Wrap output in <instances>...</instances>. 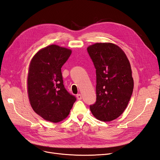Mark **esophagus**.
Instances as JSON below:
<instances>
[{
  "instance_id": "esophagus-1",
  "label": "esophagus",
  "mask_w": 160,
  "mask_h": 160,
  "mask_svg": "<svg viewBox=\"0 0 160 160\" xmlns=\"http://www.w3.org/2000/svg\"><path fill=\"white\" fill-rule=\"evenodd\" d=\"M77 98L79 100H81V99H82V96H81V95L80 94V93H79V94H77Z\"/></svg>"
}]
</instances>
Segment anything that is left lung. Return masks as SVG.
<instances>
[{
    "instance_id": "1",
    "label": "left lung",
    "mask_w": 160,
    "mask_h": 160,
    "mask_svg": "<svg viewBox=\"0 0 160 160\" xmlns=\"http://www.w3.org/2000/svg\"><path fill=\"white\" fill-rule=\"evenodd\" d=\"M88 51L97 78V101L90 110L96 119L111 122L124 112L133 93L130 62L124 51L111 42L95 43Z\"/></svg>"
}]
</instances>
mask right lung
Listing matches in <instances>:
<instances>
[{
	"label": "right lung",
	"instance_id": "right-lung-1",
	"mask_svg": "<svg viewBox=\"0 0 160 160\" xmlns=\"http://www.w3.org/2000/svg\"><path fill=\"white\" fill-rule=\"evenodd\" d=\"M72 51L57 45L40 49L28 67L27 92L32 109L48 122L58 123L69 115L76 100L65 89L61 67Z\"/></svg>",
	"mask_w": 160,
	"mask_h": 160
}]
</instances>
